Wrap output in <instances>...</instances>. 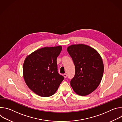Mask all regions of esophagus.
<instances>
[{
    "instance_id": "obj_1",
    "label": "esophagus",
    "mask_w": 122,
    "mask_h": 122,
    "mask_svg": "<svg viewBox=\"0 0 122 122\" xmlns=\"http://www.w3.org/2000/svg\"><path fill=\"white\" fill-rule=\"evenodd\" d=\"M63 76L64 77V78H66V77H67V74H63Z\"/></svg>"
}]
</instances>
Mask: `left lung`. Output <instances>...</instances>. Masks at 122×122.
<instances>
[{
    "mask_svg": "<svg viewBox=\"0 0 122 122\" xmlns=\"http://www.w3.org/2000/svg\"><path fill=\"white\" fill-rule=\"evenodd\" d=\"M75 69L71 85L74 91L81 96L94 91L102 80L104 65L98 51L93 48L83 44H73L67 48Z\"/></svg>",
    "mask_w": 122,
    "mask_h": 122,
    "instance_id": "1",
    "label": "left lung"
}]
</instances>
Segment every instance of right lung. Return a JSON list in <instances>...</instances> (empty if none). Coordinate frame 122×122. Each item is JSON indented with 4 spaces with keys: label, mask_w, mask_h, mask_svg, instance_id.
Instances as JSON below:
<instances>
[{
    "label": "right lung",
    "mask_w": 122,
    "mask_h": 122,
    "mask_svg": "<svg viewBox=\"0 0 122 122\" xmlns=\"http://www.w3.org/2000/svg\"><path fill=\"white\" fill-rule=\"evenodd\" d=\"M61 46L44 47L27 56L23 66L24 80L36 94L42 97L54 95L64 78L57 71L56 59Z\"/></svg>",
    "instance_id": "right-lung-1"
}]
</instances>
